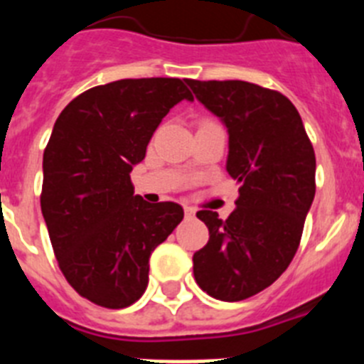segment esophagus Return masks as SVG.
Returning a JSON list of instances; mask_svg holds the SVG:
<instances>
[{"label": "esophagus", "instance_id": "obj_1", "mask_svg": "<svg viewBox=\"0 0 364 364\" xmlns=\"http://www.w3.org/2000/svg\"><path fill=\"white\" fill-rule=\"evenodd\" d=\"M184 215L186 218H193L195 217V210H193L191 205H184Z\"/></svg>", "mask_w": 364, "mask_h": 364}]
</instances>
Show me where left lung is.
<instances>
[{
	"mask_svg": "<svg viewBox=\"0 0 364 364\" xmlns=\"http://www.w3.org/2000/svg\"><path fill=\"white\" fill-rule=\"evenodd\" d=\"M186 83L228 129L226 171L240 184L226 220L197 213L210 240L193 255V275L211 297L242 301L277 281L297 252L315 197L314 147L281 92L240 80Z\"/></svg>",
	"mask_w": 364,
	"mask_h": 364,
	"instance_id": "1",
	"label": "left lung"
}]
</instances>
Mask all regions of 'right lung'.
I'll list each match as a JSON object with an SVG mask.
<instances>
[{
    "mask_svg": "<svg viewBox=\"0 0 364 364\" xmlns=\"http://www.w3.org/2000/svg\"><path fill=\"white\" fill-rule=\"evenodd\" d=\"M193 102L186 80H118L70 102L43 153L41 213L67 282L104 308L131 306L149 257L184 218L176 202L134 195L131 171L169 109Z\"/></svg>",
    "mask_w": 364,
    "mask_h": 364,
    "instance_id": "obj_1",
    "label": "right lung"
}]
</instances>
